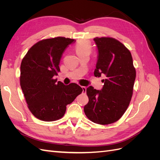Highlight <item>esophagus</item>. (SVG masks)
<instances>
[{"mask_svg":"<svg viewBox=\"0 0 160 160\" xmlns=\"http://www.w3.org/2000/svg\"><path fill=\"white\" fill-rule=\"evenodd\" d=\"M82 89H83V92H84V93H86V90H87V88L85 86H82L81 87Z\"/></svg>","mask_w":160,"mask_h":160,"instance_id":"1","label":"esophagus"}]
</instances>
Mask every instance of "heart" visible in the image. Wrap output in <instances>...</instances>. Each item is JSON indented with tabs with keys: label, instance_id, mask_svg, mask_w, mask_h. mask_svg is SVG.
Here are the masks:
<instances>
[{
	"label": "heart",
	"instance_id": "obj_1",
	"mask_svg": "<svg viewBox=\"0 0 160 160\" xmlns=\"http://www.w3.org/2000/svg\"><path fill=\"white\" fill-rule=\"evenodd\" d=\"M75 49L78 56L83 53H89L91 51V45L88 41H82L77 43Z\"/></svg>",
	"mask_w": 160,
	"mask_h": 160
}]
</instances>
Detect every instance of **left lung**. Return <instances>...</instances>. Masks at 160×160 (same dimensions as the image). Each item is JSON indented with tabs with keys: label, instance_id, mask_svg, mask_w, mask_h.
Segmentation results:
<instances>
[{
	"label": "left lung",
	"instance_id": "8db88e82",
	"mask_svg": "<svg viewBox=\"0 0 160 160\" xmlns=\"http://www.w3.org/2000/svg\"><path fill=\"white\" fill-rule=\"evenodd\" d=\"M98 49L95 77L105 75L103 88H87L88 103L84 112L91 122L101 125L113 123L128 109L133 94L136 72L130 51L122 42L110 37L94 38Z\"/></svg>",
	"mask_w": 160,
	"mask_h": 160
}]
</instances>
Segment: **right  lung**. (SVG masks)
Returning a JSON list of instances; mask_svg holds the SVG:
<instances>
[{
  "label": "right lung",
  "instance_id": "obj_1",
  "mask_svg": "<svg viewBox=\"0 0 160 160\" xmlns=\"http://www.w3.org/2000/svg\"><path fill=\"white\" fill-rule=\"evenodd\" d=\"M74 41L61 37L42 40L28 51L21 62V88L31 112L42 121L61 118L67 105L83 91L76 83L66 86L54 79L60 71L62 54Z\"/></svg>",
  "mask_w": 160,
  "mask_h": 160
}]
</instances>
